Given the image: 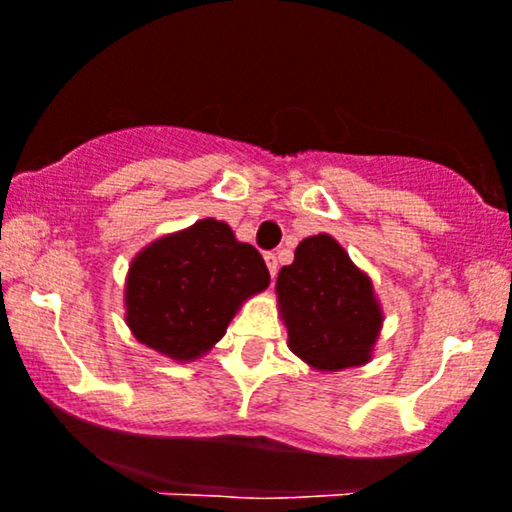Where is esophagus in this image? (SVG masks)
Returning a JSON list of instances; mask_svg holds the SVG:
<instances>
[{
    "instance_id": "esophagus-1",
    "label": "esophagus",
    "mask_w": 512,
    "mask_h": 512,
    "mask_svg": "<svg viewBox=\"0 0 512 512\" xmlns=\"http://www.w3.org/2000/svg\"><path fill=\"white\" fill-rule=\"evenodd\" d=\"M265 262H267V270H270L272 279H274V277H277V270H279L277 255H274V252H265Z\"/></svg>"
}]
</instances>
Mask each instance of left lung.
<instances>
[{
  "instance_id": "left-lung-1",
  "label": "left lung",
  "mask_w": 512,
  "mask_h": 512,
  "mask_svg": "<svg viewBox=\"0 0 512 512\" xmlns=\"http://www.w3.org/2000/svg\"><path fill=\"white\" fill-rule=\"evenodd\" d=\"M289 348L316 370L363 365L383 324L373 284L331 235L299 242L277 277Z\"/></svg>"
}]
</instances>
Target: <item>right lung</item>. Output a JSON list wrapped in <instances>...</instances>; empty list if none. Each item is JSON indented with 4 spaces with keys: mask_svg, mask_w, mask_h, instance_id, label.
I'll list each match as a JSON object with an SVG mask.
<instances>
[{
    "mask_svg": "<svg viewBox=\"0 0 512 512\" xmlns=\"http://www.w3.org/2000/svg\"><path fill=\"white\" fill-rule=\"evenodd\" d=\"M270 284L265 260L206 218L139 252L129 267L127 324L139 343L174 360L211 351L238 306Z\"/></svg>",
    "mask_w": 512,
    "mask_h": 512,
    "instance_id": "1",
    "label": "right lung"
}]
</instances>
